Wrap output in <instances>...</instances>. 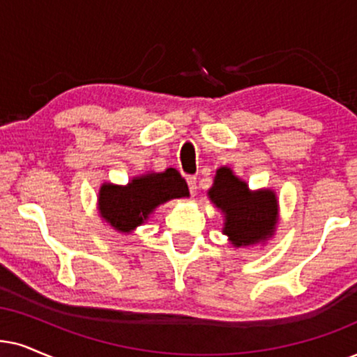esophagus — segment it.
Returning a JSON list of instances; mask_svg holds the SVG:
<instances>
[{
  "instance_id": "obj_1",
  "label": "esophagus",
  "mask_w": 357,
  "mask_h": 357,
  "mask_svg": "<svg viewBox=\"0 0 357 357\" xmlns=\"http://www.w3.org/2000/svg\"><path fill=\"white\" fill-rule=\"evenodd\" d=\"M188 186H189V192L194 196V194L197 192V179L194 178V176H189L188 178Z\"/></svg>"
}]
</instances>
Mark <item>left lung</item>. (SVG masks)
Instances as JSON below:
<instances>
[{"instance_id":"1","label":"left lung","mask_w":357,"mask_h":357,"mask_svg":"<svg viewBox=\"0 0 357 357\" xmlns=\"http://www.w3.org/2000/svg\"><path fill=\"white\" fill-rule=\"evenodd\" d=\"M207 197L224 215L222 234L236 249L264 245L275 236L278 224V197L270 188L252 191L229 166L215 171Z\"/></svg>"}]
</instances>
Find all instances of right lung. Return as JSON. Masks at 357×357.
<instances>
[{
	"mask_svg": "<svg viewBox=\"0 0 357 357\" xmlns=\"http://www.w3.org/2000/svg\"><path fill=\"white\" fill-rule=\"evenodd\" d=\"M189 197L188 184L174 168L148 171L126 184L102 183L97 211L103 222L120 234H130L151 218L156 207L171 199Z\"/></svg>",
	"mask_w": 357,
	"mask_h": 357,
	"instance_id": "1",
	"label": "right lung"
}]
</instances>
